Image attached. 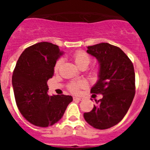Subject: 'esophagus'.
<instances>
[{"label": "esophagus", "instance_id": "esophagus-1", "mask_svg": "<svg viewBox=\"0 0 150 150\" xmlns=\"http://www.w3.org/2000/svg\"><path fill=\"white\" fill-rule=\"evenodd\" d=\"M74 100H83V98H80V97H74Z\"/></svg>", "mask_w": 150, "mask_h": 150}]
</instances>
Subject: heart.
Instances as JSON below:
<instances>
[{
  "label": "heart",
  "mask_w": 150,
  "mask_h": 150,
  "mask_svg": "<svg viewBox=\"0 0 150 150\" xmlns=\"http://www.w3.org/2000/svg\"><path fill=\"white\" fill-rule=\"evenodd\" d=\"M74 59L76 64L79 67H84V66L87 67L88 65V64L90 63V61H91L89 55L84 51L76 52L74 55ZM62 63H63V59H59L56 62L55 65V71H59V69L62 66ZM86 86V83L83 81L74 82V83H71V84L69 85V90L73 93H77L79 88H84Z\"/></svg>",
  "instance_id": "1"
}]
</instances>
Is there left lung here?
I'll return each instance as SVG.
<instances>
[{"label":"left lung","mask_w":150,"mask_h":150,"mask_svg":"<svg viewBox=\"0 0 150 150\" xmlns=\"http://www.w3.org/2000/svg\"><path fill=\"white\" fill-rule=\"evenodd\" d=\"M87 53L99 64L98 79L91 93L101 94L85 120L98 129H107L122 121L135 95V74L132 62L120 48L107 43L87 47Z\"/></svg>","instance_id":"1"}]
</instances>
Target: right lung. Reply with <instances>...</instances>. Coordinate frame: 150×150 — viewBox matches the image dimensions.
Listing matches in <instances>:
<instances>
[{"label":"right lung","instance_id":"right-lung-1","mask_svg":"<svg viewBox=\"0 0 150 150\" xmlns=\"http://www.w3.org/2000/svg\"><path fill=\"white\" fill-rule=\"evenodd\" d=\"M63 53L57 45L41 42L25 49L17 61L12 76L16 105L22 116L36 126L58 122L73 100L71 95H48L47 81Z\"/></svg>","mask_w":150,"mask_h":150}]
</instances>
